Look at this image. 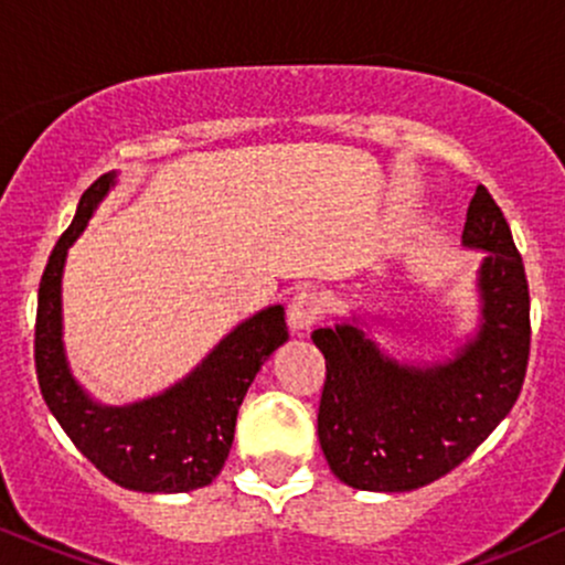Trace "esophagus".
<instances>
[{
    "instance_id": "34e87169",
    "label": "esophagus",
    "mask_w": 565,
    "mask_h": 565,
    "mask_svg": "<svg viewBox=\"0 0 565 565\" xmlns=\"http://www.w3.org/2000/svg\"><path fill=\"white\" fill-rule=\"evenodd\" d=\"M287 319L295 332H308V329L321 319V300L313 291H300V295H295V300L289 302Z\"/></svg>"
}]
</instances>
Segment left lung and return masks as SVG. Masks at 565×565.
Segmentation results:
<instances>
[{
	"instance_id": "obj_1",
	"label": "left lung",
	"mask_w": 565,
	"mask_h": 565,
	"mask_svg": "<svg viewBox=\"0 0 565 565\" xmlns=\"http://www.w3.org/2000/svg\"><path fill=\"white\" fill-rule=\"evenodd\" d=\"M462 246L483 252L481 319L451 359L398 361L353 313L310 340L327 359L319 440L329 468L361 491H414L470 457L510 414L526 377L529 284L508 220L476 188Z\"/></svg>"
}]
</instances>
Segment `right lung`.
Instances as JSON below:
<instances>
[{
    "label": "right lung",
    "instance_id": "obj_1",
    "mask_svg": "<svg viewBox=\"0 0 565 565\" xmlns=\"http://www.w3.org/2000/svg\"><path fill=\"white\" fill-rule=\"evenodd\" d=\"M116 185L106 172L84 191L39 284L34 359L53 417L108 481L142 494H180L212 483L228 459L238 406L276 348L289 340L284 305L231 329L201 364L164 393L125 406L97 404L76 382L63 345V268L97 204Z\"/></svg>",
    "mask_w": 565,
    "mask_h": 565
}]
</instances>
